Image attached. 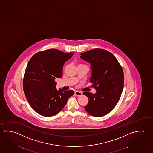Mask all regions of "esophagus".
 Returning <instances> with one entry per match:
<instances>
[{"label": "esophagus", "instance_id": "esophagus-1", "mask_svg": "<svg viewBox=\"0 0 153 153\" xmlns=\"http://www.w3.org/2000/svg\"><path fill=\"white\" fill-rule=\"evenodd\" d=\"M75 94L76 95H77V96H80V95H82L83 94H82V93L81 92H79V91H75Z\"/></svg>", "mask_w": 153, "mask_h": 153}]
</instances>
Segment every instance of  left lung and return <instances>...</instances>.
Instances as JSON below:
<instances>
[{
  "label": "left lung",
  "instance_id": "obj_1",
  "mask_svg": "<svg viewBox=\"0 0 153 153\" xmlns=\"http://www.w3.org/2000/svg\"><path fill=\"white\" fill-rule=\"evenodd\" d=\"M80 58L90 63L92 86L95 93L84 92L88 102L85 110L95 117H102L115 107L123 91V69L115 56L108 51L95 48L80 54Z\"/></svg>",
  "mask_w": 153,
  "mask_h": 153
}]
</instances>
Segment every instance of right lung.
<instances>
[{
    "label": "right lung",
    "mask_w": 153,
    "mask_h": 153,
    "mask_svg": "<svg viewBox=\"0 0 153 153\" xmlns=\"http://www.w3.org/2000/svg\"><path fill=\"white\" fill-rule=\"evenodd\" d=\"M73 55V53L52 48L36 53L29 61L23 80V91L31 108L40 115H56L74 94L73 90L57 91L55 81L62 76L64 64Z\"/></svg>",
    "instance_id": "1"
}]
</instances>
